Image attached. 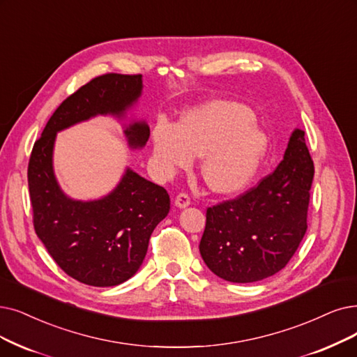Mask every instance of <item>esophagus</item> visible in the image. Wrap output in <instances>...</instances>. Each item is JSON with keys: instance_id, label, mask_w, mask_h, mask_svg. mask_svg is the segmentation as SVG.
Masks as SVG:
<instances>
[{"instance_id": "1", "label": "esophagus", "mask_w": 357, "mask_h": 357, "mask_svg": "<svg viewBox=\"0 0 357 357\" xmlns=\"http://www.w3.org/2000/svg\"><path fill=\"white\" fill-rule=\"evenodd\" d=\"M190 205V197L188 193H180L176 197V206L183 209V208H188Z\"/></svg>"}]
</instances>
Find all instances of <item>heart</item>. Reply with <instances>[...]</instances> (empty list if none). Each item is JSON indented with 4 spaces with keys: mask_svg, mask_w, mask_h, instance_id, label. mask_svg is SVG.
I'll list each match as a JSON object with an SVG mask.
<instances>
[{
    "mask_svg": "<svg viewBox=\"0 0 357 357\" xmlns=\"http://www.w3.org/2000/svg\"><path fill=\"white\" fill-rule=\"evenodd\" d=\"M253 121L252 109L238 102L195 107L183 114L177 126L164 121L155 126V155L168 176L202 156L201 176L211 190L238 192L255 177L268 149L265 135Z\"/></svg>",
    "mask_w": 357,
    "mask_h": 357,
    "instance_id": "1",
    "label": "heart"
}]
</instances>
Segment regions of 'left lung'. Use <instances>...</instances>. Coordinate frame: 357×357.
<instances>
[{
	"mask_svg": "<svg viewBox=\"0 0 357 357\" xmlns=\"http://www.w3.org/2000/svg\"><path fill=\"white\" fill-rule=\"evenodd\" d=\"M313 162L305 132L294 129L282 161L258 186L208 208L199 250L206 266L231 282H255L289 264L306 233Z\"/></svg>",
	"mask_w": 357,
	"mask_h": 357,
	"instance_id": "left-lung-1",
	"label": "left lung"
}]
</instances>
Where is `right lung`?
Segmentation results:
<instances>
[{"instance_id":"right-lung-1","label":"right lung","mask_w":357,"mask_h":357,"mask_svg":"<svg viewBox=\"0 0 357 357\" xmlns=\"http://www.w3.org/2000/svg\"><path fill=\"white\" fill-rule=\"evenodd\" d=\"M142 89V75L95 77L55 109L32 149L27 181L35 231L56 265L88 286H119L137 273L153 228L169 212V196L130 167L102 197L79 201L67 196L54 173L56 133L111 116L123 121L129 148L142 149L149 139L148 123L127 121V111L137 104Z\"/></svg>"}]
</instances>
